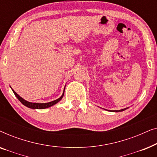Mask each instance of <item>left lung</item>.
<instances>
[{"label": "left lung", "instance_id": "obj_1", "mask_svg": "<svg viewBox=\"0 0 157 157\" xmlns=\"http://www.w3.org/2000/svg\"><path fill=\"white\" fill-rule=\"evenodd\" d=\"M126 109L128 108H126V109H121V110H116V111H113V112H119V111H123L124 110H126Z\"/></svg>", "mask_w": 157, "mask_h": 157}]
</instances>
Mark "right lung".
Segmentation results:
<instances>
[{
    "label": "right lung",
    "instance_id": "add662e5",
    "mask_svg": "<svg viewBox=\"0 0 157 157\" xmlns=\"http://www.w3.org/2000/svg\"><path fill=\"white\" fill-rule=\"evenodd\" d=\"M13 91L15 96H16L17 98H18V99L22 103L24 106L29 107V108H30V109H44L48 108V107H50V106H52L54 104H57L59 101H60L62 99V98H63V96L64 95V91H63V94H62V96H61V97L59 98L56 100H54V101H51L48 103H32V102L27 101L23 99V98L22 97H21V96H19L18 94H16V92H15L13 90Z\"/></svg>",
    "mask_w": 157,
    "mask_h": 157
}]
</instances>
